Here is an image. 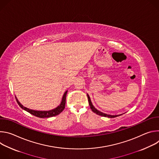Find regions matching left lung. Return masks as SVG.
<instances>
[{"label":"left lung","instance_id":"obj_1","mask_svg":"<svg viewBox=\"0 0 159 159\" xmlns=\"http://www.w3.org/2000/svg\"><path fill=\"white\" fill-rule=\"evenodd\" d=\"M87 98H88V101H89V106H90V109H91V110L94 112L96 113V114L99 115V116H104V117H107V118H115V117H117V116H121V115H107V114H106V113H104L99 110H98L93 105V103L91 102V100H90V98L89 97V96L87 94Z\"/></svg>","mask_w":159,"mask_h":159}]
</instances>
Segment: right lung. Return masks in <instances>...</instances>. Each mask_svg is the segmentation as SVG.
I'll return each mask as SVG.
<instances>
[{
    "mask_svg": "<svg viewBox=\"0 0 159 159\" xmlns=\"http://www.w3.org/2000/svg\"><path fill=\"white\" fill-rule=\"evenodd\" d=\"M68 90H66V91L64 93L61 102L60 104L55 109H53L52 110H49V111H36V110H33V109H29L26 107H25L23 105H22L20 102L18 101V99H17L16 96V99L17 101V104H19V106L22 109L25 111H26L27 112H30V114L36 116V117H39L41 118H50V117H53L55 116H57L58 115H59L60 112H61L65 106V102H66V93H67Z\"/></svg>",
    "mask_w": 159,
    "mask_h": 159,
    "instance_id": "obj_1",
    "label": "right lung"
}]
</instances>
